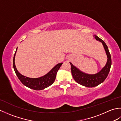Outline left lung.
<instances>
[{"label":"left lung","mask_w":121,"mask_h":121,"mask_svg":"<svg viewBox=\"0 0 121 121\" xmlns=\"http://www.w3.org/2000/svg\"><path fill=\"white\" fill-rule=\"evenodd\" d=\"M94 36L97 40L101 42L104 46L107 56V61L106 65L99 72L95 74H89L83 72L79 69L70 62L71 66V72L73 78L77 83L86 87H94L99 85L107 78L111 66V57L109 52V49L104 40L100 39L97 35Z\"/></svg>","instance_id":"left-lung-1"}]
</instances>
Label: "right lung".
Here are the masks:
<instances>
[{
  "instance_id": "1",
  "label": "right lung",
  "mask_w": 121,
  "mask_h": 121,
  "mask_svg": "<svg viewBox=\"0 0 121 121\" xmlns=\"http://www.w3.org/2000/svg\"><path fill=\"white\" fill-rule=\"evenodd\" d=\"M17 49V48L16 51L14 55L13 66L15 74H16L18 78L21 82V83L25 86L29 87L30 89L36 90V91H40V90L45 89L51 85L55 82L57 72L60 69V66L62 65L63 63H59L57 64L45 75L38 78H30L22 75L21 73L19 72L16 68L14 61Z\"/></svg>"
}]
</instances>
